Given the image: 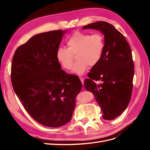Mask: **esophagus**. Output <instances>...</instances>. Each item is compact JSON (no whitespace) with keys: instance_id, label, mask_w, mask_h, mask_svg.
<instances>
[{"instance_id":"esophagus-1","label":"esophagus","mask_w":150,"mask_h":150,"mask_svg":"<svg viewBox=\"0 0 150 150\" xmlns=\"http://www.w3.org/2000/svg\"><path fill=\"white\" fill-rule=\"evenodd\" d=\"M79 79L81 80V82H82V83L83 84V83H84V78H83V77H79Z\"/></svg>"}]
</instances>
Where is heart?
I'll return each instance as SVG.
<instances>
[{
	"instance_id": "heart-1",
	"label": "heart",
	"mask_w": 150,
	"mask_h": 150,
	"mask_svg": "<svg viewBox=\"0 0 150 150\" xmlns=\"http://www.w3.org/2000/svg\"><path fill=\"white\" fill-rule=\"evenodd\" d=\"M67 48L59 47L56 52V58L61 66L66 69H71L74 56L78 59L72 71L78 75H83L89 66L96 65L101 59L105 42L104 35L100 33L91 34L84 32L76 31L67 39Z\"/></svg>"
}]
</instances>
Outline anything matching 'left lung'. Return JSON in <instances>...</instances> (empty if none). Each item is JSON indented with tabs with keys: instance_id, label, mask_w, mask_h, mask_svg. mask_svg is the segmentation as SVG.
<instances>
[{
	"instance_id": "8db88e82",
	"label": "left lung",
	"mask_w": 150,
	"mask_h": 150,
	"mask_svg": "<svg viewBox=\"0 0 150 150\" xmlns=\"http://www.w3.org/2000/svg\"><path fill=\"white\" fill-rule=\"evenodd\" d=\"M86 29L100 30L105 47L101 59L84 80V87L94 94L103 118L112 120L126 110L130 101L134 74L132 52L124 35L111 24L98 21L83 28Z\"/></svg>"
}]
</instances>
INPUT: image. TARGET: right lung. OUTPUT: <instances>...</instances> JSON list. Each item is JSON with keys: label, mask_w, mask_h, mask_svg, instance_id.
Here are the masks:
<instances>
[{"label": "right lung", "mask_w": 150, "mask_h": 150, "mask_svg": "<svg viewBox=\"0 0 150 150\" xmlns=\"http://www.w3.org/2000/svg\"><path fill=\"white\" fill-rule=\"evenodd\" d=\"M67 30H52L32 37L17 47L11 66V82L17 96L39 123L56 128L69 122L82 89L78 76L61 69L56 58Z\"/></svg>", "instance_id": "1"}]
</instances>
